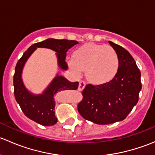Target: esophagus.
Wrapping results in <instances>:
<instances>
[{
	"instance_id": "1",
	"label": "esophagus",
	"mask_w": 155,
	"mask_h": 155,
	"mask_svg": "<svg viewBox=\"0 0 155 155\" xmlns=\"http://www.w3.org/2000/svg\"><path fill=\"white\" fill-rule=\"evenodd\" d=\"M85 86V82L84 81H80L79 84V87H78V90L79 91H82L83 90L84 87Z\"/></svg>"
}]
</instances>
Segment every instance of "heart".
I'll return each mask as SVG.
<instances>
[{
    "label": "heart",
    "instance_id": "1",
    "mask_svg": "<svg viewBox=\"0 0 155 155\" xmlns=\"http://www.w3.org/2000/svg\"><path fill=\"white\" fill-rule=\"evenodd\" d=\"M119 57L113 47L104 44L87 43L73 52L69 68L76 75L85 70L87 79L94 84L110 82L118 73Z\"/></svg>",
    "mask_w": 155,
    "mask_h": 155
}]
</instances>
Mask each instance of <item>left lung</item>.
<instances>
[{"label": "left lung", "mask_w": 155, "mask_h": 155, "mask_svg": "<svg viewBox=\"0 0 155 155\" xmlns=\"http://www.w3.org/2000/svg\"><path fill=\"white\" fill-rule=\"evenodd\" d=\"M109 43L119 57L118 73L107 83L87 85L82 91L83 99L78 104L79 114L97 124L123 121L138 102L142 89L141 73L134 58L122 46Z\"/></svg>", "instance_id": "1"}]
</instances>
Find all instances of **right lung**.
<instances>
[{
	"instance_id": "1",
	"label": "right lung",
	"mask_w": 155,
	"mask_h": 155,
	"mask_svg": "<svg viewBox=\"0 0 155 155\" xmlns=\"http://www.w3.org/2000/svg\"><path fill=\"white\" fill-rule=\"evenodd\" d=\"M77 43H79L76 40L47 39L30 46L17 62L13 76L14 95L25 115L32 121L43 126L55 124L58 119L54 115V94L61 91L76 90L79 82H71L64 76L57 75L43 94H34L26 88L21 79L25 64L36 48H47L56 52L59 68L67 70L68 68L65 61L67 51Z\"/></svg>"
}]
</instances>
